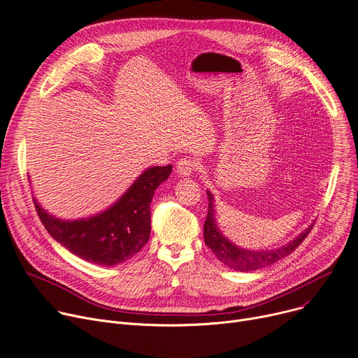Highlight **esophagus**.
I'll list each match as a JSON object with an SVG mask.
<instances>
[{
  "label": "esophagus",
  "mask_w": 358,
  "mask_h": 358,
  "mask_svg": "<svg viewBox=\"0 0 358 358\" xmlns=\"http://www.w3.org/2000/svg\"><path fill=\"white\" fill-rule=\"evenodd\" d=\"M178 173L182 176H191L195 170L198 169V163L196 160L191 159V157H183L178 162Z\"/></svg>",
  "instance_id": "esophagus-1"
}]
</instances>
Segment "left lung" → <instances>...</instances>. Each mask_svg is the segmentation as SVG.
I'll use <instances>...</instances> for the list:
<instances>
[{
	"instance_id": "1",
	"label": "left lung",
	"mask_w": 358,
	"mask_h": 358,
	"mask_svg": "<svg viewBox=\"0 0 358 358\" xmlns=\"http://www.w3.org/2000/svg\"><path fill=\"white\" fill-rule=\"evenodd\" d=\"M207 195H208V213H207L206 223H203V241H206V245L214 252V255L221 262L236 271H243V272L255 271V269L275 264L277 261L288 257V255L294 252L301 245V242L308 237V234L315 226V224H310L301 234H299L294 241L275 250H257V252L246 250L233 245L220 233L214 218L215 214H214L213 195L210 194V191H207Z\"/></svg>"
}]
</instances>
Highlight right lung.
I'll use <instances>...</instances> for the list:
<instances>
[{
    "instance_id": "obj_1",
    "label": "right lung",
    "mask_w": 358,
    "mask_h": 358,
    "mask_svg": "<svg viewBox=\"0 0 358 358\" xmlns=\"http://www.w3.org/2000/svg\"><path fill=\"white\" fill-rule=\"evenodd\" d=\"M172 173V166L150 167L106 211L86 220L49 215L36 199V213L48 233L78 258L112 266L137 255L150 239V203L157 186Z\"/></svg>"
}]
</instances>
